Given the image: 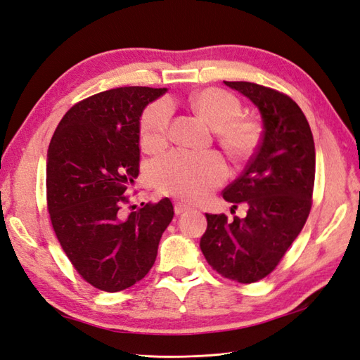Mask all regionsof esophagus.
I'll list each match as a JSON object with an SVG mask.
<instances>
[{"instance_id":"obj_1","label":"esophagus","mask_w":360,"mask_h":360,"mask_svg":"<svg viewBox=\"0 0 360 360\" xmlns=\"http://www.w3.org/2000/svg\"><path fill=\"white\" fill-rule=\"evenodd\" d=\"M187 210H190V207L187 204H184V202H176L174 204V213L176 215H182V213H186Z\"/></svg>"}]
</instances>
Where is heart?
<instances>
[{"mask_svg":"<svg viewBox=\"0 0 360 360\" xmlns=\"http://www.w3.org/2000/svg\"><path fill=\"white\" fill-rule=\"evenodd\" d=\"M195 112L215 128L217 139L235 160H249L259 148L263 129L259 122L244 117L243 105L232 93L221 88H204L190 97ZM172 111L167 102H156L141 117V143L158 151L165 147L170 129ZM226 162L217 153L192 155L173 151L151 165L150 178L159 193L186 201L204 200L226 179Z\"/></svg>","mask_w":360,"mask_h":360,"instance_id":"b5f03b06","label":"heart"}]
</instances>
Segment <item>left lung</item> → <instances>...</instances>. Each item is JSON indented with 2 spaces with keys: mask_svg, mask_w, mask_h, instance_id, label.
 <instances>
[{
  "mask_svg": "<svg viewBox=\"0 0 360 360\" xmlns=\"http://www.w3.org/2000/svg\"><path fill=\"white\" fill-rule=\"evenodd\" d=\"M254 102L263 119V139L243 174L223 190L246 218L205 213L201 250L221 277L255 283L285 257L309 217L316 178L314 139L307 117L292 98L250 82H226Z\"/></svg>",
  "mask_w": 360,
  "mask_h": 360,
  "instance_id": "1",
  "label": "left lung"
}]
</instances>
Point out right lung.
<instances>
[{
	"label": "right lung",
	"instance_id": "right-lung-1",
	"mask_svg": "<svg viewBox=\"0 0 360 360\" xmlns=\"http://www.w3.org/2000/svg\"><path fill=\"white\" fill-rule=\"evenodd\" d=\"M165 91L124 86L83 98L66 111L49 143L46 202L52 229L80 277L106 292L148 274L174 215L168 198L122 213L139 174L142 111Z\"/></svg>",
	"mask_w": 360,
	"mask_h": 360
}]
</instances>
